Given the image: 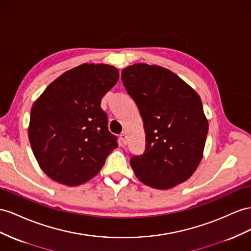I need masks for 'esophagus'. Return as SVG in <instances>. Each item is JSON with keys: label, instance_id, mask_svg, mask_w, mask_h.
Masks as SVG:
<instances>
[{"label": "esophagus", "instance_id": "obj_1", "mask_svg": "<svg viewBox=\"0 0 251 251\" xmlns=\"http://www.w3.org/2000/svg\"><path fill=\"white\" fill-rule=\"evenodd\" d=\"M120 140L123 141V144L124 145H126V142H127V136H126V133H121L120 134Z\"/></svg>", "mask_w": 251, "mask_h": 251}]
</instances>
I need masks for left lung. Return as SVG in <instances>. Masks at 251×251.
Instances as JSON below:
<instances>
[{
	"mask_svg": "<svg viewBox=\"0 0 251 251\" xmlns=\"http://www.w3.org/2000/svg\"><path fill=\"white\" fill-rule=\"evenodd\" d=\"M121 79L137 104L146 132L145 152L130 159L135 175L160 190L186 181L201 160L208 134L199 94L157 65L127 66Z\"/></svg>",
	"mask_w": 251,
	"mask_h": 251,
	"instance_id": "left-lung-1",
	"label": "left lung"
}]
</instances>
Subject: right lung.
Masks as SVG:
<instances>
[{"label": "right lung", "mask_w": 251, "mask_h": 251, "mask_svg": "<svg viewBox=\"0 0 251 251\" xmlns=\"http://www.w3.org/2000/svg\"><path fill=\"white\" fill-rule=\"evenodd\" d=\"M118 78V70L111 65H79L51 82L33 103L30 146L40 168L52 180L83 184L98 174L118 147L100 105Z\"/></svg>", "instance_id": "right-lung-1"}]
</instances>
